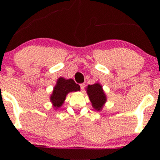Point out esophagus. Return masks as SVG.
<instances>
[{
    "instance_id": "1",
    "label": "esophagus",
    "mask_w": 160,
    "mask_h": 160,
    "mask_svg": "<svg viewBox=\"0 0 160 160\" xmlns=\"http://www.w3.org/2000/svg\"><path fill=\"white\" fill-rule=\"evenodd\" d=\"M80 89H81V91H83L84 90V88H85V85H84L83 83L82 84H80Z\"/></svg>"
}]
</instances>
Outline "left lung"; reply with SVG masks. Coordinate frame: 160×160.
Instances as JSON below:
<instances>
[{"label":"left lung","instance_id":"obj_1","mask_svg":"<svg viewBox=\"0 0 160 160\" xmlns=\"http://www.w3.org/2000/svg\"><path fill=\"white\" fill-rule=\"evenodd\" d=\"M86 89L93 108L97 111H102L107 102V96L102 86L99 82H95L92 85H88Z\"/></svg>","mask_w":160,"mask_h":160}]
</instances>
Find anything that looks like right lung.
<instances>
[{
	"label": "right lung",
	"mask_w": 160,
	"mask_h": 160,
	"mask_svg": "<svg viewBox=\"0 0 160 160\" xmlns=\"http://www.w3.org/2000/svg\"><path fill=\"white\" fill-rule=\"evenodd\" d=\"M80 90V86L74 81L73 79H65L59 78L57 80L56 86L53 90L49 100L55 109L61 108L65 102L66 96L71 92H78Z\"/></svg>",
	"instance_id": "right-lung-1"
}]
</instances>
